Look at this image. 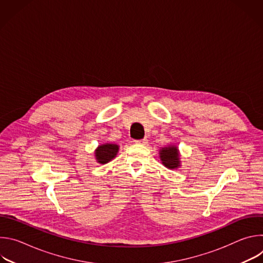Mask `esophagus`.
Masks as SVG:
<instances>
[{"instance_id":"1","label":"esophagus","mask_w":263,"mask_h":263,"mask_svg":"<svg viewBox=\"0 0 263 263\" xmlns=\"http://www.w3.org/2000/svg\"><path fill=\"white\" fill-rule=\"evenodd\" d=\"M136 143H140V144H145L147 142V139L146 138H142V139H137L135 140Z\"/></svg>"}]
</instances>
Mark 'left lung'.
<instances>
[{
  "instance_id": "left-lung-1",
  "label": "left lung",
  "mask_w": 263,
  "mask_h": 263,
  "mask_svg": "<svg viewBox=\"0 0 263 263\" xmlns=\"http://www.w3.org/2000/svg\"><path fill=\"white\" fill-rule=\"evenodd\" d=\"M160 158L162 164L168 168H177L180 165L178 148L176 146L163 147L160 151Z\"/></svg>"
}]
</instances>
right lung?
I'll list each match as a JSON object with an SVG mask.
<instances>
[{
	"instance_id": "add662e5",
	"label": "right lung",
	"mask_w": 263,
	"mask_h": 263,
	"mask_svg": "<svg viewBox=\"0 0 263 263\" xmlns=\"http://www.w3.org/2000/svg\"><path fill=\"white\" fill-rule=\"evenodd\" d=\"M119 151V145L112 144V143H106L100 145L96 149V157L98 162L104 164L109 162L111 159H114Z\"/></svg>"
}]
</instances>
